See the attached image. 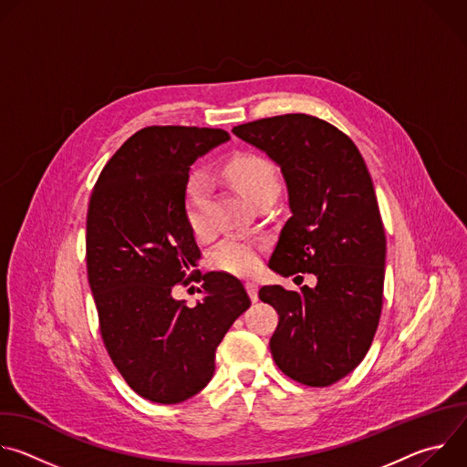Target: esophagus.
Listing matches in <instances>:
<instances>
[{
  "mask_svg": "<svg viewBox=\"0 0 467 467\" xmlns=\"http://www.w3.org/2000/svg\"><path fill=\"white\" fill-rule=\"evenodd\" d=\"M245 288H247V294H249L251 301H256L258 299V285L254 281H247Z\"/></svg>",
  "mask_w": 467,
  "mask_h": 467,
  "instance_id": "esophagus-1",
  "label": "esophagus"
}]
</instances>
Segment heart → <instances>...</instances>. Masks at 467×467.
Segmentation results:
<instances>
[{"instance_id":"b5f03b06","label":"heart","mask_w":467,"mask_h":467,"mask_svg":"<svg viewBox=\"0 0 467 467\" xmlns=\"http://www.w3.org/2000/svg\"><path fill=\"white\" fill-rule=\"evenodd\" d=\"M223 173L227 181L247 199L254 203L265 193L279 192V175L275 166L260 155L238 153L225 162ZM209 203V181L193 173L184 188V205L192 229L202 233L205 229ZM216 268L231 274H251L260 264V249L251 240L229 238L218 245L213 254Z\"/></svg>"}]
</instances>
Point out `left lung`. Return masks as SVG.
I'll return each instance as SVG.
<instances>
[{
  "label": "left lung",
  "mask_w": 467,
  "mask_h": 467,
  "mask_svg": "<svg viewBox=\"0 0 467 467\" xmlns=\"http://www.w3.org/2000/svg\"><path fill=\"white\" fill-rule=\"evenodd\" d=\"M233 132L268 155L286 182L292 216L270 268L317 279L299 292L258 290L279 314L272 357L301 384H335L366 357L382 308L386 236L371 175L348 135L308 114L264 118Z\"/></svg>",
  "instance_id": "8db88e82"
}]
</instances>
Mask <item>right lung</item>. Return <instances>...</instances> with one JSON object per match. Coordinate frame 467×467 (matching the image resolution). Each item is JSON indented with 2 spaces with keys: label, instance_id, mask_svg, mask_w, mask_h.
Returning a JSON list of instances; mask_svg holds the SVG:
<instances>
[{
  "label": "right lung",
  "instance_id": "1",
  "mask_svg": "<svg viewBox=\"0 0 467 467\" xmlns=\"http://www.w3.org/2000/svg\"><path fill=\"white\" fill-rule=\"evenodd\" d=\"M229 139L207 127L140 129L92 190L87 270L103 344L125 382L151 403L175 405L202 391L225 332L251 305L244 285L220 272L203 275V299L193 306L173 297L202 258L184 205L190 166Z\"/></svg>",
  "mask_w": 467,
  "mask_h": 467
}]
</instances>
